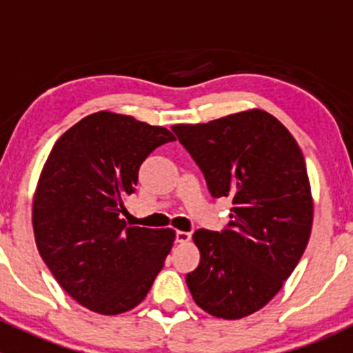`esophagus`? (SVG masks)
<instances>
[{"instance_id": "1", "label": "esophagus", "mask_w": 353, "mask_h": 353, "mask_svg": "<svg viewBox=\"0 0 353 353\" xmlns=\"http://www.w3.org/2000/svg\"><path fill=\"white\" fill-rule=\"evenodd\" d=\"M191 239V234L190 232H184V230H177L176 232V243H188V241Z\"/></svg>"}]
</instances>
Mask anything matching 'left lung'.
<instances>
[{"mask_svg":"<svg viewBox=\"0 0 353 353\" xmlns=\"http://www.w3.org/2000/svg\"><path fill=\"white\" fill-rule=\"evenodd\" d=\"M172 131L213 198L232 199L229 227L199 229V265L186 283L208 314L241 319L265 307L304 254L314 216L305 160L290 131L261 109Z\"/></svg>","mask_w":353,"mask_h":353,"instance_id":"8db88e82","label":"left lung"}]
</instances>
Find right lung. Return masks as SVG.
<instances>
[{
  "label": "right lung",
  "instance_id": "add662e5",
  "mask_svg": "<svg viewBox=\"0 0 353 353\" xmlns=\"http://www.w3.org/2000/svg\"><path fill=\"white\" fill-rule=\"evenodd\" d=\"M176 140L163 126L99 110L59 137L32 201L39 254L78 304L114 316L137 307L172 249V229L130 227L121 216L138 169Z\"/></svg>",
  "mask_w": 353,
  "mask_h": 353
}]
</instances>
